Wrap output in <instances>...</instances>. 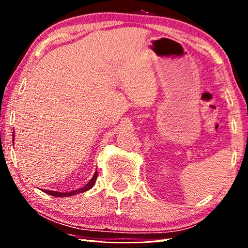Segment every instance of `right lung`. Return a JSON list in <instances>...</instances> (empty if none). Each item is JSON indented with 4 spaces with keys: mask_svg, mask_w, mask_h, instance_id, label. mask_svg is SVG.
Here are the masks:
<instances>
[{
    "mask_svg": "<svg viewBox=\"0 0 248 248\" xmlns=\"http://www.w3.org/2000/svg\"><path fill=\"white\" fill-rule=\"evenodd\" d=\"M13 133H15V131H13ZM12 141L13 143H15V134L12 135ZM97 171L94 172L93 178L90 179L89 182L87 183L86 185L83 186V187H81L80 189H76V191H72V192H66V193H62V192H55V191H48V189H44V192L47 193V194L52 195V196H56V198H66V196H71V195H76V194H79V193H83V192H87L89 191V189L93 187L94 183H96V179H97Z\"/></svg>",
    "mask_w": 248,
    "mask_h": 248,
    "instance_id": "1",
    "label": "right lung"
}]
</instances>
